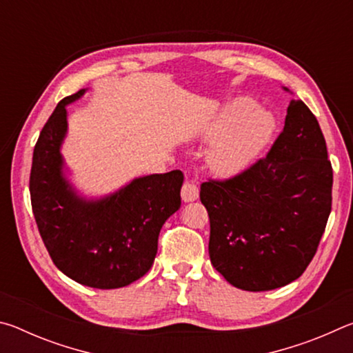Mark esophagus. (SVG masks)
Instances as JSON below:
<instances>
[{
    "mask_svg": "<svg viewBox=\"0 0 353 353\" xmlns=\"http://www.w3.org/2000/svg\"><path fill=\"white\" fill-rule=\"evenodd\" d=\"M183 202H193L199 198V188L193 182H185L181 190Z\"/></svg>",
    "mask_w": 353,
    "mask_h": 353,
    "instance_id": "34e87169",
    "label": "esophagus"
}]
</instances>
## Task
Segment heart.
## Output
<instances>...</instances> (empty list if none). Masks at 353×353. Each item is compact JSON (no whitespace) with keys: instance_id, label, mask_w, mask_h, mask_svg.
<instances>
[{"instance_id":"b5f03b06","label":"heart","mask_w":353,"mask_h":353,"mask_svg":"<svg viewBox=\"0 0 353 353\" xmlns=\"http://www.w3.org/2000/svg\"><path fill=\"white\" fill-rule=\"evenodd\" d=\"M276 130V119L270 112L255 107L249 98L230 101L205 130L214 143L208 162L221 176H234L246 170L266 148Z\"/></svg>"}]
</instances>
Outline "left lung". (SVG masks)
Wrapping results in <instances>:
<instances>
[{"mask_svg":"<svg viewBox=\"0 0 353 353\" xmlns=\"http://www.w3.org/2000/svg\"><path fill=\"white\" fill-rule=\"evenodd\" d=\"M327 157L318 119L303 101L291 99L266 157L234 177L201 185L210 218L208 254L230 285L270 291L307 270L332 210Z\"/></svg>","mask_w":353,"mask_h":353,"instance_id":"8db88e82","label":"left lung"}]
</instances>
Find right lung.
<instances>
[{
	"instance_id": "obj_1",
	"label": "right lung",
	"mask_w": 353,
	"mask_h": 353,
	"mask_svg": "<svg viewBox=\"0 0 353 353\" xmlns=\"http://www.w3.org/2000/svg\"><path fill=\"white\" fill-rule=\"evenodd\" d=\"M63 98L34 148L29 191L32 213L51 260L74 282L99 290L121 288L151 270L165 221L181 208L182 171L134 179L103 199L76 194L63 176L61 146L67 134Z\"/></svg>"
}]
</instances>
